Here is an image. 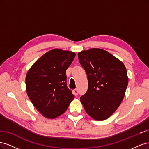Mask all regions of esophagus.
Masks as SVG:
<instances>
[{
    "instance_id": "obj_1",
    "label": "esophagus",
    "mask_w": 149,
    "mask_h": 149,
    "mask_svg": "<svg viewBox=\"0 0 149 149\" xmlns=\"http://www.w3.org/2000/svg\"><path fill=\"white\" fill-rule=\"evenodd\" d=\"M73 93H74V94H75V95H76H76H78V89H74V90H73Z\"/></svg>"
}]
</instances>
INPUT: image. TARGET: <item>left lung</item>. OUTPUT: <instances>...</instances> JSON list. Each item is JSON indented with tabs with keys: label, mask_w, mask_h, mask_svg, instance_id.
<instances>
[{
	"label": "left lung",
	"mask_w": 149,
	"mask_h": 149,
	"mask_svg": "<svg viewBox=\"0 0 149 149\" xmlns=\"http://www.w3.org/2000/svg\"><path fill=\"white\" fill-rule=\"evenodd\" d=\"M87 74L88 91L80 101L86 113L96 120H106L120 106L129 78L124 63L108 52L91 48L78 53Z\"/></svg>",
	"instance_id": "left-lung-1"
}]
</instances>
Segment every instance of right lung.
<instances>
[{
	"mask_svg": "<svg viewBox=\"0 0 149 149\" xmlns=\"http://www.w3.org/2000/svg\"><path fill=\"white\" fill-rule=\"evenodd\" d=\"M75 56L73 52L53 49L36 61L27 71L26 93L45 118L55 119L61 116L74 98L66 86V70Z\"/></svg>",
	"mask_w": 149,
	"mask_h": 149,
	"instance_id": "right-lung-1",
	"label": "right lung"
}]
</instances>
